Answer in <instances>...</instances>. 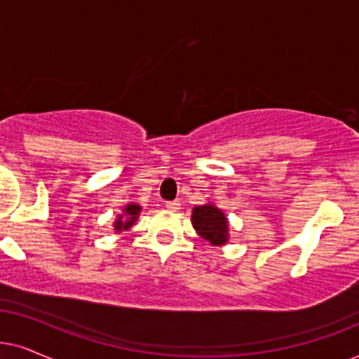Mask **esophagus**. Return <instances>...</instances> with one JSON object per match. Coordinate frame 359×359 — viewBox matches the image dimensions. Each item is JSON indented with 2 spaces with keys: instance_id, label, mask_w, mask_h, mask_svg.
<instances>
[{
  "instance_id": "esophagus-1",
  "label": "esophagus",
  "mask_w": 359,
  "mask_h": 359,
  "mask_svg": "<svg viewBox=\"0 0 359 359\" xmlns=\"http://www.w3.org/2000/svg\"><path fill=\"white\" fill-rule=\"evenodd\" d=\"M165 208L172 210V212H177L180 208V200H172V202H165Z\"/></svg>"
}]
</instances>
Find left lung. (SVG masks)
Listing matches in <instances>:
<instances>
[{"label":"left lung","mask_w":359,"mask_h":359,"mask_svg":"<svg viewBox=\"0 0 359 359\" xmlns=\"http://www.w3.org/2000/svg\"><path fill=\"white\" fill-rule=\"evenodd\" d=\"M194 228L203 240L212 245H224L228 240V222L222 210L213 205H203V207L194 208L192 213Z\"/></svg>","instance_id":"left-lung-1"}]
</instances>
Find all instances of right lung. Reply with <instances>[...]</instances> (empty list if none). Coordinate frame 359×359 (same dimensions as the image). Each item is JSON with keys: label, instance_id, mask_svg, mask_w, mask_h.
Listing matches in <instances>:
<instances>
[{"label": "right lung", "instance_id": "right-lung-1", "mask_svg": "<svg viewBox=\"0 0 359 359\" xmlns=\"http://www.w3.org/2000/svg\"><path fill=\"white\" fill-rule=\"evenodd\" d=\"M140 212H141L140 205H126V207H124V215H126V217L124 218L118 217L116 223H114V229H116V231H121V229L131 228V224L136 222Z\"/></svg>", "mask_w": 359, "mask_h": 359}]
</instances>
